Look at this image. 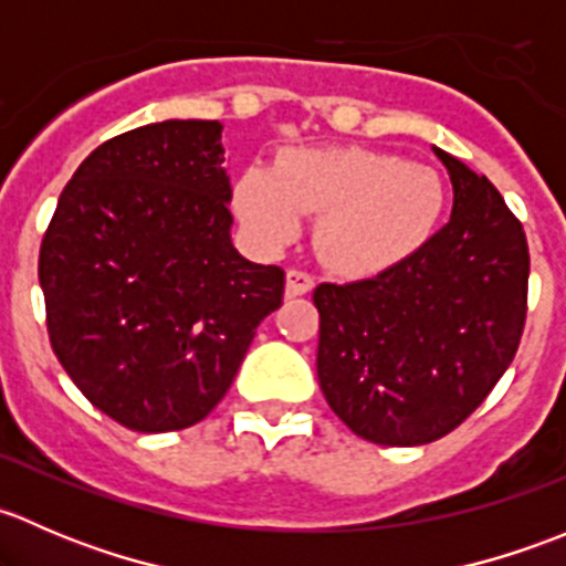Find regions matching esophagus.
Instances as JSON below:
<instances>
[{
    "instance_id": "obj_1",
    "label": "esophagus",
    "mask_w": 566,
    "mask_h": 566,
    "mask_svg": "<svg viewBox=\"0 0 566 566\" xmlns=\"http://www.w3.org/2000/svg\"><path fill=\"white\" fill-rule=\"evenodd\" d=\"M315 290V276L304 271H287V295L295 298V295H306Z\"/></svg>"
}]
</instances>
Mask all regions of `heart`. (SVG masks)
Instances as JSON below:
<instances>
[{"instance_id": "obj_1", "label": "heart", "mask_w": 566, "mask_h": 566, "mask_svg": "<svg viewBox=\"0 0 566 566\" xmlns=\"http://www.w3.org/2000/svg\"><path fill=\"white\" fill-rule=\"evenodd\" d=\"M232 208L254 243L279 251L319 216L317 243L347 276H375L421 251L447 210V186L430 164L364 147H301L276 167H247Z\"/></svg>"}]
</instances>
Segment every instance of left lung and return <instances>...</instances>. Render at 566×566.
Here are the masks:
<instances>
[{
    "label": "left lung",
    "mask_w": 566,
    "mask_h": 566,
    "mask_svg": "<svg viewBox=\"0 0 566 566\" xmlns=\"http://www.w3.org/2000/svg\"><path fill=\"white\" fill-rule=\"evenodd\" d=\"M452 177L447 227L373 279L319 284L317 380L364 441L421 447L484 402L526 323L528 243L493 182L432 147Z\"/></svg>",
    "instance_id": "left-lung-1"
}]
</instances>
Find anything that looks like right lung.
Segmentation results:
<instances>
[{"label": "right lung", "mask_w": 566, "mask_h": 566, "mask_svg": "<svg viewBox=\"0 0 566 566\" xmlns=\"http://www.w3.org/2000/svg\"><path fill=\"white\" fill-rule=\"evenodd\" d=\"M219 119H164L95 147L40 247L56 358L136 432L202 421L235 380L284 271L232 247Z\"/></svg>", "instance_id": "right-lung-1"}]
</instances>
